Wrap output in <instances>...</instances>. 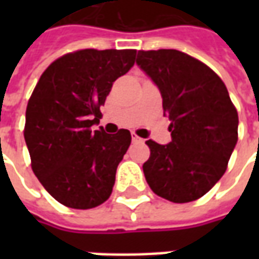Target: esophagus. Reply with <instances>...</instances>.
<instances>
[{
	"mask_svg": "<svg viewBox=\"0 0 259 259\" xmlns=\"http://www.w3.org/2000/svg\"><path fill=\"white\" fill-rule=\"evenodd\" d=\"M132 140L135 141V143H143V139H141V137H139V136L137 135H135V133H133V135H132Z\"/></svg>",
	"mask_w": 259,
	"mask_h": 259,
	"instance_id": "34e87169",
	"label": "esophagus"
}]
</instances>
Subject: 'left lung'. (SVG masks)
I'll list each match as a JSON object with an SVG mask.
<instances>
[{"label":"left lung","instance_id":"left-lung-1","mask_svg":"<svg viewBox=\"0 0 259 259\" xmlns=\"http://www.w3.org/2000/svg\"><path fill=\"white\" fill-rule=\"evenodd\" d=\"M136 64L157 84L172 141L147 140L143 165L151 190L183 204L198 200L223 176L237 143L239 115L211 68L178 50L139 51Z\"/></svg>","mask_w":259,"mask_h":259}]
</instances>
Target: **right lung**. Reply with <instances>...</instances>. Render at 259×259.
<instances>
[{"label":"right lung","instance_id":"1","mask_svg":"<svg viewBox=\"0 0 259 259\" xmlns=\"http://www.w3.org/2000/svg\"><path fill=\"white\" fill-rule=\"evenodd\" d=\"M136 50H80L50 65L26 108L31 169L55 200L90 209L109 198L132 136L91 130L115 80L135 65Z\"/></svg>","mask_w":259,"mask_h":259}]
</instances>
